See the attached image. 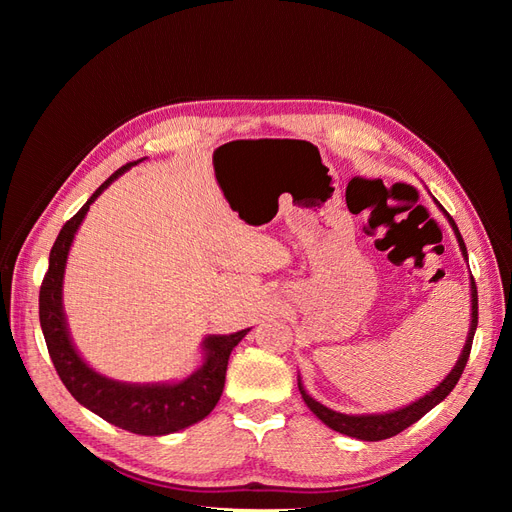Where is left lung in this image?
<instances>
[{
    "label": "left lung",
    "mask_w": 512,
    "mask_h": 512,
    "mask_svg": "<svg viewBox=\"0 0 512 512\" xmlns=\"http://www.w3.org/2000/svg\"><path fill=\"white\" fill-rule=\"evenodd\" d=\"M448 222H451L457 241H459V250L463 254V258L468 260V250H466V243H463L461 235H459V228L455 224V220L451 215H446ZM472 288V320H470V333L466 339V346H463L461 354H459V361L455 363V367L451 369V374H448L436 389L429 391L427 395H423L421 399H416L414 404L406 406V408H399L393 412H384V414H342V412H335L327 406H322L320 401H316L312 395H307V391L303 389L301 378H299V391L301 397L307 404V408L312 410L320 421L331 427L333 431L344 433V436L356 438V440H365V442H378V440H386V438H393L397 433H401L404 429H408L412 423H416L418 418H423L431 408H436L442 399H446V395L455 389V384L459 382L463 369H466L468 363V356L472 350V339L478 327V292H476V282L472 277L470 282Z\"/></svg>",
    "instance_id": "1"
}]
</instances>
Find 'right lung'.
<instances>
[{
	"mask_svg": "<svg viewBox=\"0 0 512 512\" xmlns=\"http://www.w3.org/2000/svg\"><path fill=\"white\" fill-rule=\"evenodd\" d=\"M138 162L141 160L115 170L91 194V198L79 209V213L59 230L49 256V271H46L40 286V327L61 382L66 384V389L81 406L96 412L111 425L138 433V436H166V433H175L203 421L215 408L224 391L230 352L250 329L230 335L205 337L203 365L192 376L173 384L117 382L91 369L81 359V354L76 352L68 333L64 305H61V284H64L70 245L74 241L76 230H79L81 222L85 220L89 205L119 175L126 173V170H130Z\"/></svg>",
	"mask_w": 512,
	"mask_h": 512,
	"instance_id": "right-lung-1",
	"label": "right lung"
}]
</instances>
